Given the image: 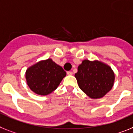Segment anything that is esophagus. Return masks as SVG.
Listing matches in <instances>:
<instances>
[{
	"label": "esophagus",
	"instance_id": "1",
	"mask_svg": "<svg viewBox=\"0 0 133 133\" xmlns=\"http://www.w3.org/2000/svg\"><path fill=\"white\" fill-rule=\"evenodd\" d=\"M67 75H73V72L72 71H67Z\"/></svg>",
	"mask_w": 133,
	"mask_h": 133
}]
</instances>
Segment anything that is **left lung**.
<instances>
[{"label": "left lung", "mask_w": 133, "mask_h": 133, "mask_svg": "<svg viewBox=\"0 0 133 133\" xmlns=\"http://www.w3.org/2000/svg\"><path fill=\"white\" fill-rule=\"evenodd\" d=\"M75 77L79 88L93 99L103 98L111 90L115 80L111 68L98 60H83Z\"/></svg>", "instance_id": "obj_1"}]
</instances>
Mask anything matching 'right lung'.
<instances>
[{
  "instance_id": "1",
  "label": "right lung",
  "mask_w": 133,
  "mask_h": 133,
  "mask_svg": "<svg viewBox=\"0 0 133 133\" xmlns=\"http://www.w3.org/2000/svg\"><path fill=\"white\" fill-rule=\"evenodd\" d=\"M66 75L62 66L49 58L41 60L27 69L26 79L32 92L45 96L58 88Z\"/></svg>"
}]
</instances>
